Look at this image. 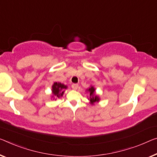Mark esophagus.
<instances>
[{"mask_svg":"<svg viewBox=\"0 0 157 157\" xmlns=\"http://www.w3.org/2000/svg\"><path fill=\"white\" fill-rule=\"evenodd\" d=\"M71 88L74 89V90H77L78 88V85L77 83H74L71 85Z\"/></svg>","mask_w":157,"mask_h":157,"instance_id":"1","label":"esophagus"}]
</instances>
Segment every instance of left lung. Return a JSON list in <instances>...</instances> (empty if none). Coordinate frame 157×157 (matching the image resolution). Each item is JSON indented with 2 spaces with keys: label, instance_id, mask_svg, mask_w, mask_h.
<instances>
[{
  "label": "left lung",
  "instance_id": "8db88e82",
  "mask_svg": "<svg viewBox=\"0 0 157 157\" xmlns=\"http://www.w3.org/2000/svg\"><path fill=\"white\" fill-rule=\"evenodd\" d=\"M86 92L89 93L88 100L90 101V104L91 105H94L95 103L100 102V96L96 94L95 88L93 86H90L89 87V88L86 90Z\"/></svg>",
  "mask_w": 157,
  "mask_h": 157
}]
</instances>
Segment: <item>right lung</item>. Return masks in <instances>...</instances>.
<instances>
[{
	"instance_id": "right-lung-1",
	"label": "right lung",
	"mask_w": 157,
	"mask_h": 157,
	"mask_svg": "<svg viewBox=\"0 0 157 157\" xmlns=\"http://www.w3.org/2000/svg\"><path fill=\"white\" fill-rule=\"evenodd\" d=\"M68 88V86L64 84L59 83V82H55L52 86V94L51 99L52 100H57V98H60L63 96L64 91Z\"/></svg>"
}]
</instances>
